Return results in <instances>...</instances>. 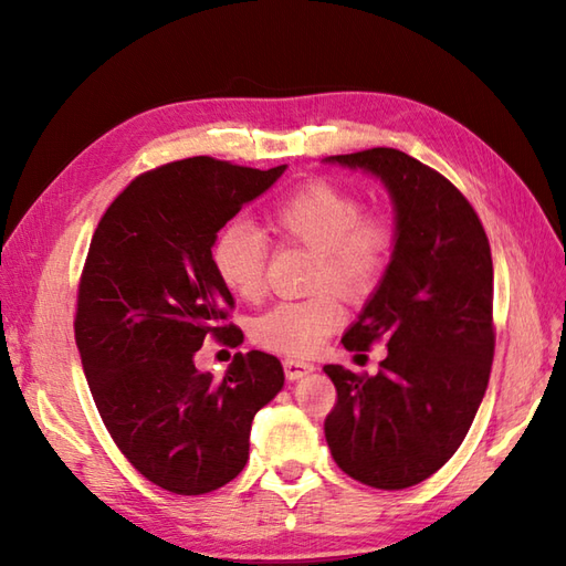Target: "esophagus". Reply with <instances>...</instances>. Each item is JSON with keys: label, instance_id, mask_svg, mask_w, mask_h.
Segmentation results:
<instances>
[{"label": "esophagus", "instance_id": "1", "mask_svg": "<svg viewBox=\"0 0 566 566\" xmlns=\"http://www.w3.org/2000/svg\"><path fill=\"white\" fill-rule=\"evenodd\" d=\"M316 367L311 363H304V359H284V375L290 381H296V379H304L308 377L311 371H314Z\"/></svg>", "mask_w": 566, "mask_h": 566}]
</instances>
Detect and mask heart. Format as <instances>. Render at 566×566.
<instances>
[{
    "instance_id": "b5f03b06",
    "label": "heart",
    "mask_w": 566,
    "mask_h": 566,
    "mask_svg": "<svg viewBox=\"0 0 566 566\" xmlns=\"http://www.w3.org/2000/svg\"><path fill=\"white\" fill-rule=\"evenodd\" d=\"M270 228L316 252L314 286H333L345 296L375 290L387 270L394 231L381 216H365L363 201L331 182H308L276 203ZM268 245L248 223H228L211 245V264L221 284L238 298H255L262 290ZM343 306L328 292L302 302H282L252 323V338L272 353L314 355L331 333L343 326Z\"/></svg>"
}]
</instances>
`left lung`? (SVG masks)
<instances>
[{
	"label": "left lung",
	"instance_id": "8db88e82",
	"mask_svg": "<svg viewBox=\"0 0 566 566\" xmlns=\"http://www.w3.org/2000/svg\"><path fill=\"white\" fill-rule=\"evenodd\" d=\"M363 170L394 207V250L375 292L343 335L347 350L387 343L375 377L323 371L338 391L326 418L335 464L367 486L423 482L460 448L494 359V264L469 201L448 179L396 148L333 155Z\"/></svg>",
	"mask_w": 566,
	"mask_h": 566
}]
</instances>
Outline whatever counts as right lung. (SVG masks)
I'll return each mask as SVG.
<instances>
[{"mask_svg":"<svg viewBox=\"0 0 566 566\" xmlns=\"http://www.w3.org/2000/svg\"><path fill=\"white\" fill-rule=\"evenodd\" d=\"M286 170L187 158L136 177L94 231L75 340L94 403L116 448L148 482L209 494L248 462L252 418L284 387L274 355L238 353L223 379L195 365L233 296L211 245L233 216Z\"/></svg>","mask_w":566,"mask_h":566,"instance_id":"1","label":"right lung"}]
</instances>
